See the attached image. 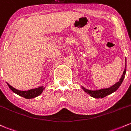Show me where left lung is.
Segmentation results:
<instances>
[{"label": "left lung", "mask_w": 131, "mask_h": 131, "mask_svg": "<svg viewBox=\"0 0 131 131\" xmlns=\"http://www.w3.org/2000/svg\"><path fill=\"white\" fill-rule=\"evenodd\" d=\"M126 68H125L124 71L123 72V75H122V76L121 77L120 80H119L118 82H117L115 84H114L113 86H111V87L109 88H107V89H100V90H90L85 89V88H84L83 86H82V88L83 89V90L85 91L86 93H87V94L90 95L91 97H93V98H95V99L104 98V97H106V96L112 93L113 92H115V91L119 89V87L121 86V83H122V81H123L125 75H126Z\"/></svg>", "instance_id": "8db88e82"}]
</instances>
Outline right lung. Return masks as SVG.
Wrapping results in <instances>:
<instances>
[{
  "label": "right lung",
  "mask_w": 131,
  "mask_h": 131,
  "mask_svg": "<svg viewBox=\"0 0 131 131\" xmlns=\"http://www.w3.org/2000/svg\"><path fill=\"white\" fill-rule=\"evenodd\" d=\"M9 87L10 88V90L13 92H14L15 93L17 94L18 95L20 96V97H23L24 98L26 99H32L35 98V97H38L39 95H41L42 93V91L45 89L44 86H40V87L36 88V89H31V90H29L27 91H21L19 90L16 89L15 88L12 87V86H10L9 83H7Z\"/></svg>",
  "instance_id": "add662e5"
}]
</instances>
